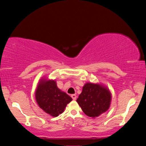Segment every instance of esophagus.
<instances>
[{
	"instance_id": "1",
	"label": "esophagus",
	"mask_w": 146,
	"mask_h": 146,
	"mask_svg": "<svg viewBox=\"0 0 146 146\" xmlns=\"http://www.w3.org/2000/svg\"><path fill=\"white\" fill-rule=\"evenodd\" d=\"M71 98H73V100H76V95H75V94H73V95H71Z\"/></svg>"
}]
</instances>
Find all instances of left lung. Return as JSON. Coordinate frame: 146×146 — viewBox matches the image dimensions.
I'll return each instance as SVG.
<instances>
[{"instance_id": "left-lung-1", "label": "left lung", "mask_w": 146, "mask_h": 146, "mask_svg": "<svg viewBox=\"0 0 146 146\" xmlns=\"http://www.w3.org/2000/svg\"><path fill=\"white\" fill-rule=\"evenodd\" d=\"M111 94L108 89L98 84L86 83L76 102L85 114L95 118L110 108Z\"/></svg>"}]
</instances>
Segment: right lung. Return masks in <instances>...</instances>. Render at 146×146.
Wrapping results in <instances>:
<instances>
[{"instance_id": "right-lung-1", "label": "right lung", "mask_w": 146, "mask_h": 146, "mask_svg": "<svg viewBox=\"0 0 146 146\" xmlns=\"http://www.w3.org/2000/svg\"><path fill=\"white\" fill-rule=\"evenodd\" d=\"M35 98L42 110L53 117L62 113L72 98L58 89L55 80L42 79L35 91Z\"/></svg>"}]
</instances>
